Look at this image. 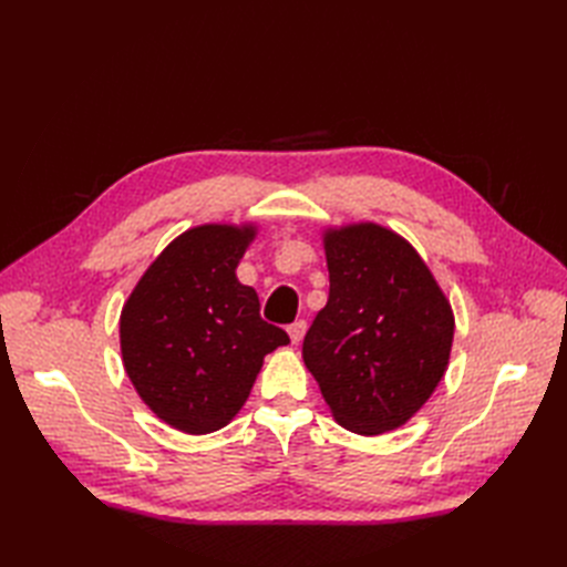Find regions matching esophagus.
I'll return each mask as SVG.
<instances>
[{
	"instance_id": "1",
	"label": "esophagus",
	"mask_w": 567,
	"mask_h": 567,
	"mask_svg": "<svg viewBox=\"0 0 567 567\" xmlns=\"http://www.w3.org/2000/svg\"><path fill=\"white\" fill-rule=\"evenodd\" d=\"M305 331H307V321L305 319H298L288 326V336H290V342H300L305 338Z\"/></svg>"
}]
</instances>
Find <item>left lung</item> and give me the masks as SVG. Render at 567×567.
I'll return each instance as SVG.
<instances>
[{
    "instance_id": "8db88e82",
    "label": "left lung",
    "mask_w": 567,
    "mask_h": 567,
    "mask_svg": "<svg viewBox=\"0 0 567 567\" xmlns=\"http://www.w3.org/2000/svg\"><path fill=\"white\" fill-rule=\"evenodd\" d=\"M321 236L331 290L305 336V367L346 431H398L447 371L452 305L398 231L350 221Z\"/></svg>"
}]
</instances>
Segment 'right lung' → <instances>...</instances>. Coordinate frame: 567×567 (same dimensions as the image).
Wrapping results in <instances>:
<instances>
[{
    "label": "right lung",
    "instance_id": "right-lung-1",
    "mask_svg": "<svg viewBox=\"0 0 567 567\" xmlns=\"http://www.w3.org/2000/svg\"><path fill=\"white\" fill-rule=\"evenodd\" d=\"M255 221H208L148 265L120 312V352L136 394L163 423L208 435L241 411L265 357L288 336L260 317L236 277Z\"/></svg>",
    "mask_w": 567,
    "mask_h": 567
}]
</instances>
